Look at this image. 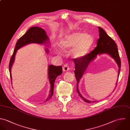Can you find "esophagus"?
I'll return each mask as SVG.
<instances>
[{
	"instance_id": "esophagus-1",
	"label": "esophagus",
	"mask_w": 130,
	"mask_h": 130,
	"mask_svg": "<svg viewBox=\"0 0 130 130\" xmlns=\"http://www.w3.org/2000/svg\"><path fill=\"white\" fill-rule=\"evenodd\" d=\"M70 69V67L68 63L65 64L63 66V70L64 71H67Z\"/></svg>"
}]
</instances>
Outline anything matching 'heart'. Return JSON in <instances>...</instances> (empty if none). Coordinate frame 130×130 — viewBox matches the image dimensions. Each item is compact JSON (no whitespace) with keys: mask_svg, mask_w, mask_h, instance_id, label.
Listing matches in <instances>:
<instances>
[{"mask_svg":"<svg viewBox=\"0 0 130 130\" xmlns=\"http://www.w3.org/2000/svg\"><path fill=\"white\" fill-rule=\"evenodd\" d=\"M93 43V39L90 35L74 32L65 36L60 42V46L65 51L74 47L72 51V56L78 58L87 53Z\"/></svg>","mask_w":130,"mask_h":130,"instance_id":"obj_1","label":"heart"}]
</instances>
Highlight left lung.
<instances>
[{
  "instance_id": "obj_1",
  "label": "left lung",
  "mask_w": 130,
  "mask_h": 130,
  "mask_svg": "<svg viewBox=\"0 0 130 130\" xmlns=\"http://www.w3.org/2000/svg\"><path fill=\"white\" fill-rule=\"evenodd\" d=\"M98 28L99 29L100 38L98 40L97 46L95 48V49L91 52L86 54L81 58L73 59V61L75 66L74 74L77 82V91L81 99L87 103H94L96 102V101H90L84 99L81 95L78 90V84L79 82V80L82 77L89 63L96 57L98 54L107 53L110 55L115 60L119 67L118 78L121 70V62L117 44L113 40L106 34V32L102 27L98 26ZM118 81V79L116 83V86H117Z\"/></svg>"
}]
</instances>
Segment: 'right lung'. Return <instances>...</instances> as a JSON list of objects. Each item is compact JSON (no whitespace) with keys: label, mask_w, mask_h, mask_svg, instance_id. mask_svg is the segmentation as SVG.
<instances>
[{"label":"right lung","mask_w":130,"mask_h":130,"mask_svg":"<svg viewBox=\"0 0 130 130\" xmlns=\"http://www.w3.org/2000/svg\"><path fill=\"white\" fill-rule=\"evenodd\" d=\"M48 38L46 35L45 30L42 28L38 26L31 27L17 41L15 49L13 54L10 58L9 64V70L10 73V76L11 80V68L14 62L15 53L18 49L23 47L24 46L29 43H38L43 44L47 40ZM46 52H48V50H46ZM48 77L51 84L50 93L47 99L46 102H47L52 98L54 91V86L55 79L57 77L62 73V68L61 66H56L53 65H50L48 68Z\"/></svg>","instance_id":"right-lung-1"}]
</instances>
